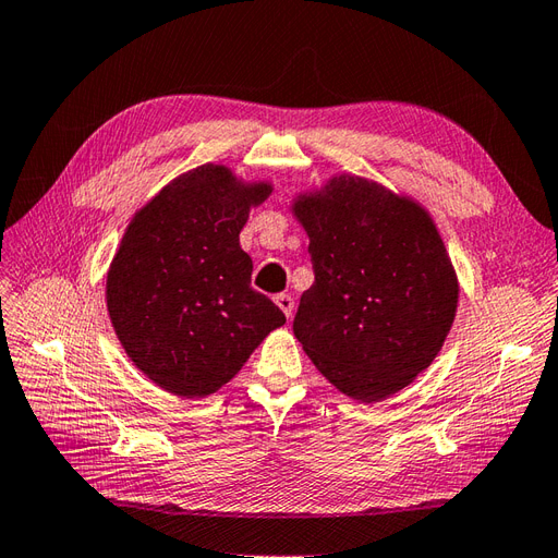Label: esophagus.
<instances>
[{"mask_svg":"<svg viewBox=\"0 0 558 558\" xmlns=\"http://www.w3.org/2000/svg\"><path fill=\"white\" fill-rule=\"evenodd\" d=\"M275 303H277L279 310L286 314V319H291V316H293V298H291L289 293H279V295L275 298Z\"/></svg>","mask_w":558,"mask_h":558,"instance_id":"1","label":"esophagus"}]
</instances>
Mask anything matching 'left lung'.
<instances>
[{
    "label": "left lung",
    "instance_id": "8db88e82",
    "mask_svg": "<svg viewBox=\"0 0 558 558\" xmlns=\"http://www.w3.org/2000/svg\"><path fill=\"white\" fill-rule=\"evenodd\" d=\"M314 283L293 333L324 378L361 403L411 385L444 348L458 277L427 210L359 175L300 194Z\"/></svg>",
    "mask_w": 558,
    "mask_h": 558
}]
</instances>
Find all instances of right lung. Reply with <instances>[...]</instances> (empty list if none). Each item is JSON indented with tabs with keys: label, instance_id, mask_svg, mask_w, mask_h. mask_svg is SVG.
Wrapping results in <instances>:
<instances>
[{
	"label": "right lung",
	"instance_id": "right-lung-1",
	"mask_svg": "<svg viewBox=\"0 0 558 558\" xmlns=\"http://www.w3.org/2000/svg\"><path fill=\"white\" fill-rule=\"evenodd\" d=\"M269 192V183L204 163L149 199L114 253L105 286L114 333L133 364L175 397L214 395L286 324L251 289L253 263L239 246L251 206Z\"/></svg>",
	"mask_w": 558,
	"mask_h": 558
}]
</instances>
